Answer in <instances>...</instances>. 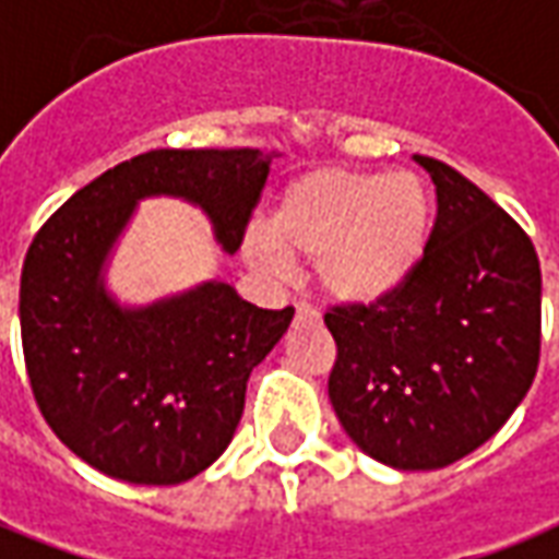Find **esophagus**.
<instances>
[{"label": "esophagus", "instance_id": "obj_1", "mask_svg": "<svg viewBox=\"0 0 559 559\" xmlns=\"http://www.w3.org/2000/svg\"><path fill=\"white\" fill-rule=\"evenodd\" d=\"M296 320H317V311L308 302L296 305Z\"/></svg>", "mask_w": 559, "mask_h": 559}]
</instances>
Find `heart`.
Returning a JSON list of instances; mask_svg holds the SVG:
<instances>
[{
	"label": "heart",
	"mask_w": 559,
	"mask_h": 559,
	"mask_svg": "<svg viewBox=\"0 0 559 559\" xmlns=\"http://www.w3.org/2000/svg\"><path fill=\"white\" fill-rule=\"evenodd\" d=\"M431 224V194L413 173L317 167L281 191L269 230L245 233L242 254L269 275L290 260L314 263L329 299L377 305L413 278Z\"/></svg>",
	"instance_id": "b5f03b06"
}]
</instances>
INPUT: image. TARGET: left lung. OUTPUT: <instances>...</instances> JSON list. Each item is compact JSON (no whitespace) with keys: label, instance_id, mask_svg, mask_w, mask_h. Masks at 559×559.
<instances>
[{"label":"left lung","instance_id":"8db88e82","mask_svg":"<svg viewBox=\"0 0 559 559\" xmlns=\"http://www.w3.org/2000/svg\"><path fill=\"white\" fill-rule=\"evenodd\" d=\"M437 221L413 278L377 305H338L329 401L365 455L440 469L500 431L539 368L542 272L530 236L481 188L416 155Z\"/></svg>","mask_w":559,"mask_h":559}]
</instances>
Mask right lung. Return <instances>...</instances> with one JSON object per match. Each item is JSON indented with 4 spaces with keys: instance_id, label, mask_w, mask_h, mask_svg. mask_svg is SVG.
I'll list each match as a JSON object with an SVG mask.
<instances>
[{
    "instance_id": "obj_1",
    "label": "right lung",
    "mask_w": 559,
    "mask_h": 559,
    "mask_svg": "<svg viewBox=\"0 0 559 559\" xmlns=\"http://www.w3.org/2000/svg\"><path fill=\"white\" fill-rule=\"evenodd\" d=\"M275 155V152H272ZM260 148H152L62 203L20 275V335L38 411L90 467L134 485H179L230 445L245 386L293 308L245 302L224 281L128 308L104 269L140 200L206 212L233 254L266 185Z\"/></svg>"
}]
</instances>
